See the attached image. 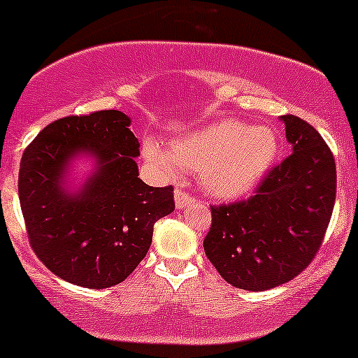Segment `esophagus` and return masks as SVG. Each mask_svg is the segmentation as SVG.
Returning a JSON list of instances; mask_svg holds the SVG:
<instances>
[{
  "label": "esophagus",
  "instance_id": "1",
  "mask_svg": "<svg viewBox=\"0 0 358 358\" xmlns=\"http://www.w3.org/2000/svg\"><path fill=\"white\" fill-rule=\"evenodd\" d=\"M174 199H176V208H178V210H184L187 204L194 201V198H191L186 191L179 189V187L174 191Z\"/></svg>",
  "mask_w": 358,
  "mask_h": 358
}]
</instances>
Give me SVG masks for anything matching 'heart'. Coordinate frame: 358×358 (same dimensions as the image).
<instances>
[{
	"label": "heart",
	"mask_w": 358,
	"mask_h": 358,
	"mask_svg": "<svg viewBox=\"0 0 358 358\" xmlns=\"http://www.w3.org/2000/svg\"><path fill=\"white\" fill-rule=\"evenodd\" d=\"M142 152L147 162L169 178H178L180 169L201 171V186L208 194L236 199L254 189L274 164L277 136L271 128L222 120L174 136L167 150L148 138Z\"/></svg>",
	"instance_id": "heart-1"
}]
</instances>
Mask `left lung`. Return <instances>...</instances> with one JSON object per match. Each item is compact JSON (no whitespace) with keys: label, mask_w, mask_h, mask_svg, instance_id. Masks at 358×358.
Returning <instances> with one entry per match:
<instances>
[{"label":"left lung","mask_w":358,"mask_h":358,"mask_svg":"<svg viewBox=\"0 0 358 358\" xmlns=\"http://www.w3.org/2000/svg\"><path fill=\"white\" fill-rule=\"evenodd\" d=\"M292 154L252 198L211 206L204 252L231 286L267 291L294 279L323 243L336 196L331 150L308 122L280 116Z\"/></svg>","instance_id":"obj_1"}]
</instances>
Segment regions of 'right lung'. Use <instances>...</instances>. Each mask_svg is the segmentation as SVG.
<instances>
[{"instance_id":"add662e5","label":"right lung","mask_w":358,"mask_h":358,"mask_svg":"<svg viewBox=\"0 0 358 358\" xmlns=\"http://www.w3.org/2000/svg\"><path fill=\"white\" fill-rule=\"evenodd\" d=\"M130 116L104 110L50 123L23 152L18 196L28 240L49 271L76 286L111 287L147 255L157 220L174 211V187L138 178L140 143ZM95 159L79 190L66 187L70 162Z\"/></svg>"}]
</instances>
